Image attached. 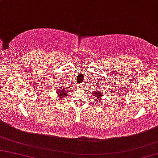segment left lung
Here are the masks:
<instances>
[{
  "mask_svg": "<svg viewBox=\"0 0 158 158\" xmlns=\"http://www.w3.org/2000/svg\"><path fill=\"white\" fill-rule=\"evenodd\" d=\"M95 85H96V84H95ZM93 95L94 96V98H95V99L96 100V101H98V100L100 99V98L102 96V93H101L100 91H93ZM100 100H101V99H100Z\"/></svg>",
  "mask_w": 158,
  "mask_h": 158,
  "instance_id": "obj_1",
  "label": "left lung"
}]
</instances>
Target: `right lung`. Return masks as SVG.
Here are the masks:
<instances>
[{
    "label": "right lung",
    "instance_id": "right-lung-1",
    "mask_svg": "<svg viewBox=\"0 0 158 158\" xmlns=\"http://www.w3.org/2000/svg\"><path fill=\"white\" fill-rule=\"evenodd\" d=\"M57 88H58V87H57ZM69 92H70V90L68 91L67 89H65V88L62 89L61 88V89H57V93L60 95L59 98H65V96H66V95H67L68 93H69Z\"/></svg>",
    "mask_w": 158,
    "mask_h": 158
}]
</instances>
